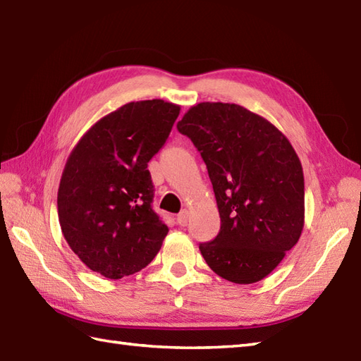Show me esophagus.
Masks as SVG:
<instances>
[{"label": "esophagus", "mask_w": 361, "mask_h": 361, "mask_svg": "<svg viewBox=\"0 0 361 361\" xmlns=\"http://www.w3.org/2000/svg\"><path fill=\"white\" fill-rule=\"evenodd\" d=\"M189 221V212L184 209V211H181L178 215H177V223L180 226H186Z\"/></svg>", "instance_id": "esophagus-1"}]
</instances>
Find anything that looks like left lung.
Instances as JSON below:
<instances>
[{
  "label": "left lung",
  "instance_id": "obj_1",
  "mask_svg": "<svg viewBox=\"0 0 361 361\" xmlns=\"http://www.w3.org/2000/svg\"><path fill=\"white\" fill-rule=\"evenodd\" d=\"M177 129L206 163L221 219L201 255L228 281L263 280L305 226L303 167L294 147L271 121L231 103L192 106Z\"/></svg>",
  "mask_w": 361,
  "mask_h": 361
}]
</instances>
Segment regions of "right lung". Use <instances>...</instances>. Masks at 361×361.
I'll use <instances>...</instances> for the list:
<instances>
[{
  "mask_svg": "<svg viewBox=\"0 0 361 361\" xmlns=\"http://www.w3.org/2000/svg\"><path fill=\"white\" fill-rule=\"evenodd\" d=\"M180 106L145 99L103 116L67 158L58 188L61 232L90 271L120 280L152 262L167 226L154 209L147 163L163 147Z\"/></svg>",
  "mask_w": 361,
  "mask_h": 361,
  "instance_id": "obj_1",
  "label": "right lung"
}]
</instances>
